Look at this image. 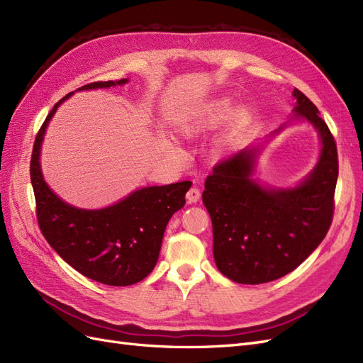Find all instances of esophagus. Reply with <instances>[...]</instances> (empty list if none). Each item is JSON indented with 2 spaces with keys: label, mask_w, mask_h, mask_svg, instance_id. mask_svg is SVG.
<instances>
[{
  "label": "esophagus",
  "mask_w": 363,
  "mask_h": 363,
  "mask_svg": "<svg viewBox=\"0 0 363 363\" xmlns=\"http://www.w3.org/2000/svg\"><path fill=\"white\" fill-rule=\"evenodd\" d=\"M200 196H201V192L199 188H191L188 194H186V199H188L189 203H196L200 200Z\"/></svg>",
  "instance_id": "esophagus-1"
}]
</instances>
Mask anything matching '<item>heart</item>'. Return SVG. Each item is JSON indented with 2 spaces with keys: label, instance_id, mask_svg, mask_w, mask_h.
I'll return each mask as SVG.
<instances>
[{
  "label": "heart",
  "instance_id": "1",
  "mask_svg": "<svg viewBox=\"0 0 363 363\" xmlns=\"http://www.w3.org/2000/svg\"><path fill=\"white\" fill-rule=\"evenodd\" d=\"M230 106L232 104H230V101L225 100V98H219V100L211 101L200 113L183 119L180 123V131L183 135H194L199 130L218 123L219 119H223L228 113ZM235 119L236 123H242V121L247 119V112L244 108H239L235 115Z\"/></svg>",
  "mask_w": 363,
  "mask_h": 363
}]
</instances>
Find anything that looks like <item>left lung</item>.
Instances as JSON below:
<instances>
[{
    "instance_id": "obj_1",
    "label": "left lung",
    "mask_w": 363,
    "mask_h": 363,
    "mask_svg": "<svg viewBox=\"0 0 363 363\" xmlns=\"http://www.w3.org/2000/svg\"><path fill=\"white\" fill-rule=\"evenodd\" d=\"M292 95L294 119L311 123L321 139L313 171L295 188H267L252 179L260 152L256 147L216 163L204 183L215 263L227 279L240 284L286 276L312 255L332 225L339 171L336 142L309 98L298 89Z\"/></svg>"
}]
</instances>
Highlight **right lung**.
I'll list each match as a JSON object with an SVG mask.
<instances>
[{
    "mask_svg": "<svg viewBox=\"0 0 363 363\" xmlns=\"http://www.w3.org/2000/svg\"><path fill=\"white\" fill-rule=\"evenodd\" d=\"M95 82L77 91L111 87L127 83ZM72 95L54 104L39 130L31 152L30 179L36 199L39 228L54 251L83 276L108 286H130L155 269L164 228L171 216L184 206L189 182L150 186L131 192L113 206L96 211L74 207L62 201L43 180L40 145L50 119L57 107Z\"/></svg>",
    "mask_w": 363,
    "mask_h": 363,
    "instance_id": "right-lung-1",
    "label": "right lung"
}]
</instances>
